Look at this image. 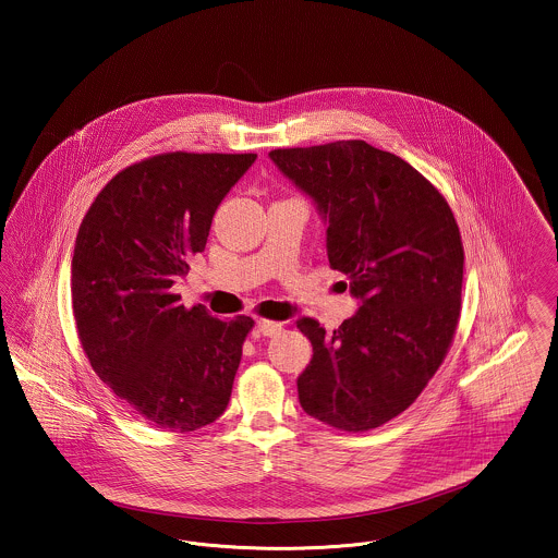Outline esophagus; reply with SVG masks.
Instances as JSON below:
<instances>
[{
	"instance_id": "1",
	"label": "esophagus",
	"mask_w": 558,
	"mask_h": 558,
	"mask_svg": "<svg viewBox=\"0 0 558 558\" xmlns=\"http://www.w3.org/2000/svg\"><path fill=\"white\" fill-rule=\"evenodd\" d=\"M257 330L264 337H276L282 330V324L280 322H271V319H257Z\"/></svg>"
}]
</instances>
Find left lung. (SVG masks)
I'll return each mask as SVG.
<instances>
[{
    "mask_svg": "<svg viewBox=\"0 0 558 558\" xmlns=\"http://www.w3.org/2000/svg\"><path fill=\"white\" fill-rule=\"evenodd\" d=\"M269 159L314 201L330 267L360 301L332 335L296 319L314 347L296 378L301 408L341 430L385 425L421 396L460 318L464 251L450 205L410 162L364 140Z\"/></svg>",
    "mask_w": 558,
    "mask_h": 558,
    "instance_id": "left-lung-1",
    "label": "left lung"
}]
</instances>
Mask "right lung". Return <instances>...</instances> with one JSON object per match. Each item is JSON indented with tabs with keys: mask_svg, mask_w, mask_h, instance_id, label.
Here are the masks:
<instances>
[{
	"mask_svg": "<svg viewBox=\"0 0 558 558\" xmlns=\"http://www.w3.org/2000/svg\"><path fill=\"white\" fill-rule=\"evenodd\" d=\"M257 155L169 153L117 173L81 221L73 314L94 372L159 428L196 430L232 396L248 316L186 310L171 287L203 253L213 215Z\"/></svg>",
	"mask_w": 558,
	"mask_h": 558,
	"instance_id": "right-lung-1",
	"label": "right lung"
}]
</instances>
